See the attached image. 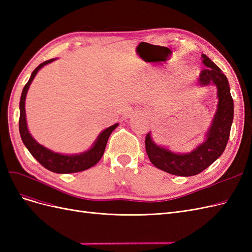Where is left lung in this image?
<instances>
[{
  "label": "left lung",
  "mask_w": 252,
  "mask_h": 252,
  "mask_svg": "<svg viewBox=\"0 0 252 252\" xmlns=\"http://www.w3.org/2000/svg\"><path fill=\"white\" fill-rule=\"evenodd\" d=\"M202 59L206 68L201 71L200 85H216L219 100L204 143L188 154H175L157 145L152 141L150 132L145 139V147L150 162L157 168L180 177L199 174L222 156L229 139L233 121V100L226 75L207 56L202 55Z\"/></svg>",
  "instance_id": "obj_1"
}]
</instances>
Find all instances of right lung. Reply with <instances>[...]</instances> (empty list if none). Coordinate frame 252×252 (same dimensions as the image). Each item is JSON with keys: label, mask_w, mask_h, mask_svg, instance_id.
I'll return each mask as SVG.
<instances>
[{"label": "right lung", "mask_w": 252, "mask_h": 252, "mask_svg": "<svg viewBox=\"0 0 252 252\" xmlns=\"http://www.w3.org/2000/svg\"><path fill=\"white\" fill-rule=\"evenodd\" d=\"M56 59H51L45 61L42 64L37 66L32 71L30 79L27 82L26 85L23 88L21 100H20V120H19V129L21 139L24 143L26 148L29 150L32 156L39 162L45 168L56 172V173H73L79 172L91 168L94 166L104 155L106 148V144L109 139L111 132L119 126V123L114 124L108 128H106L100 134H98L96 141L94 143L93 147L89 150L82 152L79 155H61L58 152H53L52 150L44 147L43 145L37 143L32 134L28 131L27 122H26V113H25V100L26 94L29 89L30 84L33 81L35 74L37 73L41 68L45 65H47L53 62Z\"/></svg>", "instance_id": "add662e5"}]
</instances>
